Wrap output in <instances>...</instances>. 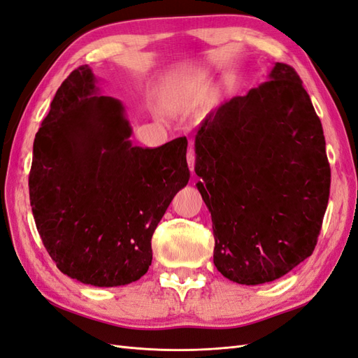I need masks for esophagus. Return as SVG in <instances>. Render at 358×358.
I'll return each instance as SVG.
<instances>
[{
  "mask_svg": "<svg viewBox=\"0 0 358 358\" xmlns=\"http://www.w3.org/2000/svg\"><path fill=\"white\" fill-rule=\"evenodd\" d=\"M187 161H188V166L189 170L194 171V166H196V152H194V149H189L188 154H187Z\"/></svg>",
  "mask_w": 358,
  "mask_h": 358,
  "instance_id": "34e87169",
  "label": "esophagus"
}]
</instances>
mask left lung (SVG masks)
Instances as JSON below:
<instances>
[{
  "label": "left lung",
  "instance_id": "obj_1",
  "mask_svg": "<svg viewBox=\"0 0 358 358\" xmlns=\"http://www.w3.org/2000/svg\"><path fill=\"white\" fill-rule=\"evenodd\" d=\"M194 170L212 216L213 263L227 279L272 282L312 255L331 175L294 69L276 62L267 82L203 119Z\"/></svg>",
  "mask_w": 358,
  "mask_h": 358
}]
</instances>
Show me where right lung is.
<instances>
[{
	"mask_svg": "<svg viewBox=\"0 0 358 358\" xmlns=\"http://www.w3.org/2000/svg\"><path fill=\"white\" fill-rule=\"evenodd\" d=\"M88 66L70 73L34 138L29 201L64 275L94 287L142 278L152 234L189 180L187 137L133 146L124 106L99 95Z\"/></svg>",
	"mask_w": 358,
	"mask_h": 358,
	"instance_id": "obj_1",
	"label": "right lung"
}]
</instances>
